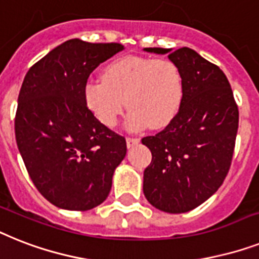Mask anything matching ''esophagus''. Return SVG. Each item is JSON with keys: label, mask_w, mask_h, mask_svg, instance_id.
I'll return each mask as SVG.
<instances>
[{"label": "esophagus", "mask_w": 259, "mask_h": 259, "mask_svg": "<svg viewBox=\"0 0 259 259\" xmlns=\"http://www.w3.org/2000/svg\"><path fill=\"white\" fill-rule=\"evenodd\" d=\"M140 144V138H130V137H127L126 138V145H127V148H133V146H136V145Z\"/></svg>", "instance_id": "1"}]
</instances>
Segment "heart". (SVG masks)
Instances as JSON below:
<instances>
[{
  "label": "heart",
  "mask_w": 259,
  "mask_h": 259,
  "mask_svg": "<svg viewBox=\"0 0 259 259\" xmlns=\"http://www.w3.org/2000/svg\"><path fill=\"white\" fill-rule=\"evenodd\" d=\"M182 97V74L167 58H119L104 69L102 81H88L83 88L86 106L108 127L117 125L126 102L130 130L167 126L177 115Z\"/></svg>",
  "instance_id": "b5f03b06"
}]
</instances>
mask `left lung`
Returning a JSON list of instances; mask_svg holds the SVG:
<instances>
[{"label": "left lung", "instance_id": "8db88e82", "mask_svg": "<svg viewBox=\"0 0 259 259\" xmlns=\"http://www.w3.org/2000/svg\"><path fill=\"white\" fill-rule=\"evenodd\" d=\"M144 50L169 54L184 81L177 115L162 132L142 138L153 155L144 171V194L155 209L186 213L209 199L230 169L238 108L224 71L195 50Z\"/></svg>", "mask_w": 259, "mask_h": 259}]
</instances>
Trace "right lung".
<instances>
[{
    "instance_id": "obj_1",
    "label": "right lung",
    "mask_w": 259,
    "mask_h": 259,
    "mask_svg": "<svg viewBox=\"0 0 259 259\" xmlns=\"http://www.w3.org/2000/svg\"><path fill=\"white\" fill-rule=\"evenodd\" d=\"M121 44L73 38L33 65L18 94L16 141L33 184L50 203L90 210L108 198L126 141L98 121L83 98L90 73Z\"/></svg>"
}]
</instances>
